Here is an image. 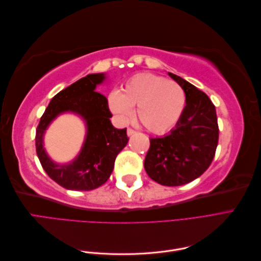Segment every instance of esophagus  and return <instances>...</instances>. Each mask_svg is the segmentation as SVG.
Wrapping results in <instances>:
<instances>
[{
  "label": "esophagus",
  "instance_id": "1",
  "mask_svg": "<svg viewBox=\"0 0 261 261\" xmlns=\"http://www.w3.org/2000/svg\"><path fill=\"white\" fill-rule=\"evenodd\" d=\"M136 133V130L135 129H133V128H127V135L128 136H132V135H134V134Z\"/></svg>",
  "mask_w": 261,
  "mask_h": 261
}]
</instances>
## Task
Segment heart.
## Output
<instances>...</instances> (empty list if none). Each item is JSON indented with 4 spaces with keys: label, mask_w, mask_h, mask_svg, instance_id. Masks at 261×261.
Segmentation results:
<instances>
[{
    "label": "heart",
    "mask_w": 261,
    "mask_h": 261,
    "mask_svg": "<svg viewBox=\"0 0 261 261\" xmlns=\"http://www.w3.org/2000/svg\"><path fill=\"white\" fill-rule=\"evenodd\" d=\"M185 105V92L176 82L153 74L133 76L124 84L122 92L113 91L109 96V107L120 120L128 121L133 108L137 107L138 120L154 134L174 127Z\"/></svg>",
    "instance_id": "b5f03b06"
}]
</instances>
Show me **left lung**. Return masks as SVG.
Masks as SVG:
<instances>
[{
	"mask_svg": "<svg viewBox=\"0 0 261 261\" xmlns=\"http://www.w3.org/2000/svg\"><path fill=\"white\" fill-rule=\"evenodd\" d=\"M186 96L184 112L164 137L150 138L145 158L148 176L164 186H179L199 177L215 158L219 141L216 107L206 93L169 73Z\"/></svg>",
	"mask_w": 261,
	"mask_h": 261,
	"instance_id": "8db88e82",
	"label": "left lung"
}]
</instances>
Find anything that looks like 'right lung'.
Returning a JSON list of instances; mask_svg holds the SVG:
<instances>
[{
    "instance_id": "obj_1",
    "label": "right lung",
    "mask_w": 261,
    "mask_h": 261,
    "mask_svg": "<svg viewBox=\"0 0 261 261\" xmlns=\"http://www.w3.org/2000/svg\"><path fill=\"white\" fill-rule=\"evenodd\" d=\"M105 74H90L63 89L52 98L36 130V151L43 170L54 181L72 191H91L103 185L113 171L117 154L128 141L126 128L117 129L110 117L108 99L94 91ZM63 112L81 115L87 124V136L81 153L68 165L54 164L45 153L43 134Z\"/></svg>"
}]
</instances>
